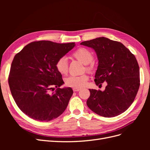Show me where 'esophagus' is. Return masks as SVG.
Wrapping results in <instances>:
<instances>
[{
  "label": "esophagus",
  "mask_w": 150,
  "mask_h": 150,
  "mask_svg": "<svg viewBox=\"0 0 150 150\" xmlns=\"http://www.w3.org/2000/svg\"><path fill=\"white\" fill-rule=\"evenodd\" d=\"M80 90H81V89H79V88H73V91H74V92L79 91Z\"/></svg>",
  "instance_id": "esophagus-1"
}]
</instances>
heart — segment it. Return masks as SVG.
Returning <instances> with one entry per match:
<instances>
[{
    "label": "heart",
    "instance_id": "1",
    "mask_svg": "<svg viewBox=\"0 0 150 150\" xmlns=\"http://www.w3.org/2000/svg\"><path fill=\"white\" fill-rule=\"evenodd\" d=\"M77 59L81 61L84 64L86 65V69L88 71H91L93 69L94 64L93 62L94 55L93 53L89 50L81 47L76 50L72 54ZM56 69L59 73L66 74L68 72V62L66 57H62L59 59L56 62ZM88 80V76L86 74L80 76H70L66 79V84L69 87L74 88H83L86 84Z\"/></svg>",
    "mask_w": 150,
    "mask_h": 150
}]
</instances>
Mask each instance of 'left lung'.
Instances as JSON below:
<instances>
[{"label": "left lung", "mask_w": 150, "mask_h": 150, "mask_svg": "<svg viewBox=\"0 0 150 150\" xmlns=\"http://www.w3.org/2000/svg\"><path fill=\"white\" fill-rule=\"evenodd\" d=\"M80 44L96 52L98 66L95 83H107L103 91L91 89L88 106L98 115L106 117L120 115L134 100L139 87V68L137 59L122 43L101 37Z\"/></svg>", "instance_id": "left-lung-1"}]
</instances>
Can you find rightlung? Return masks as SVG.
<instances>
[{
  "mask_svg": "<svg viewBox=\"0 0 150 150\" xmlns=\"http://www.w3.org/2000/svg\"><path fill=\"white\" fill-rule=\"evenodd\" d=\"M75 45L40 40L28 44L14 56L8 84L17 106L30 118L47 122L65 111L73 91L59 88L64 83L56 64ZM53 86L57 89L51 93Z\"/></svg>",
  "mask_w": 150,
  "mask_h": 150,
  "instance_id": "1",
  "label": "right lung"
}]
</instances>
